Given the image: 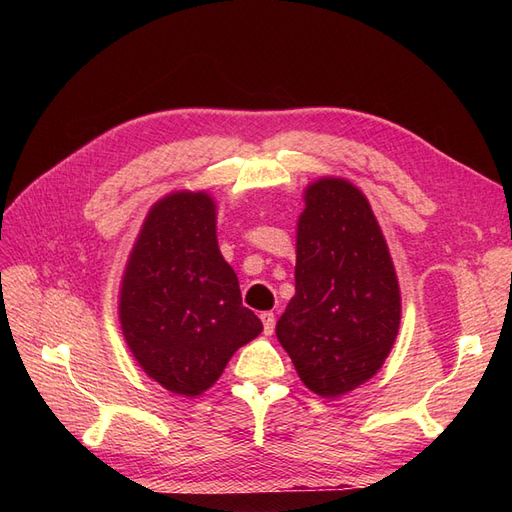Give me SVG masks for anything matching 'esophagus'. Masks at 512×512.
<instances>
[{
    "label": "esophagus",
    "mask_w": 512,
    "mask_h": 512,
    "mask_svg": "<svg viewBox=\"0 0 512 512\" xmlns=\"http://www.w3.org/2000/svg\"><path fill=\"white\" fill-rule=\"evenodd\" d=\"M260 320H262V327H265V335H273V331H275V314L273 312H262Z\"/></svg>",
    "instance_id": "34e87169"
}]
</instances>
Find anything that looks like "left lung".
Listing matches in <instances>:
<instances>
[{
    "instance_id": "left-lung-1",
    "label": "left lung",
    "mask_w": 512,
    "mask_h": 512,
    "mask_svg": "<svg viewBox=\"0 0 512 512\" xmlns=\"http://www.w3.org/2000/svg\"><path fill=\"white\" fill-rule=\"evenodd\" d=\"M399 320L395 267L365 194L337 177L307 185L294 297L275 327L303 384L320 397L354 391L389 356Z\"/></svg>"
}]
</instances>
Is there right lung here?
<instances>
[{"label":"right lung","mask_w":512,"mask_h":512,"mask_svg":"<svg viewBox=\"0 0 512 512\" xmlns=\"http://www.w3.org/2000/svg\"><path fill=\"white\" fill-rule=\"evenodd\" d=\"M119 322L145 374L183 397L207 391L260 335L218 247L207 192L181 190L149 209L123 271Z\"/></svg>","instance_id":"add662e5"}]
</instances>
